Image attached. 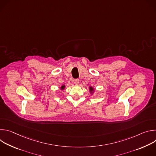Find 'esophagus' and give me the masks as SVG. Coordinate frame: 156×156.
Instances as JSON below:
<instances>
[{
    "instance_id": "1",
    "label": "esophagus",
    "mask_w": 156,
    "mask_h": 156,
    "mask_svg": "<svg viewBox=\"0 0 156 156\" xmlns=\"http://www.w3.org/2000/svg\"><path fill=\"white\" fill-rule=\"evenodd\" d=\"M73 81H74V83H75V84H76V85L79 84V80H78V79H75Z\"/></svg>"
}]
</instances>
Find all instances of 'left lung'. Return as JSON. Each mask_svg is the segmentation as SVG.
<instances>
[{"label": "left lung", "mask_w": 156, "mask_h": 156, "mask_svg": "<svg viewBox=\"0 0 156 156\" xmlns=\"http://www.w3.org/2000/svg\"><path fill=\"white\" fill-rule=\"evenodd\" d=\"M90 91H93V88L92 87H90Z\"/></svg>", "instance_id": "1"}]
</instances>
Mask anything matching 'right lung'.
Masks as SVG:
<instances>
[{"label": "right lung", "instance_id": "right-lung-1", "mask_svg": "<svg viewBox=\"0 0 156 156\" xmlns=\"http://www.w3.org/2000/svg\"><path fill=\"white\" fill-rule=\"evenodd\" d=\"M64 87H65V86H64V85H63V86H62V87H61V90H63Z\"/></svg>", "mask_w": 156, "mask_h": 156}]
</instances>
